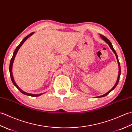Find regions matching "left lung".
<instances>
[{
  "instance_id": "left-lung-1",
  "label": "left lung",
  "mask_w": 132,
  "mask_h": 132,
  "mask_svg": "<svg viewBox=\"0 0 132 132\" xmlns=\"http://www.w3.org/2000/svg\"><path fill=\"white\" fill-rule=\"evenodd\" d=\"M100 37H101V38H102L103 39V40L105 42V43H107V44H108V45L109 46V47H110V48L112 49V50L113 52L114 53V54H115V55H116L117 61V62H118V64H119V75H118V78H117V81H116V83H115V85H114V86L113 87V88H112V89H111V90H109L108 92H106V93L104 95H102V96H97L96 97H102L105 96H106V95H107L108 94H109V93H110V92H111L113 90V89H114V88H115L116 86L117 85V84H118V83H119V79H120V74H121V68H120V64L119 61L118 56H117V54H116V51H115V50L114 49L113 47V46H112V44H111V43L110 42V41H109L107 38H106V37H105V36H103V35H100Z\"/></svg>"
}]
</instances>
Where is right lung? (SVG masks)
I'll return each instance as SVG.
<instances>
[{
	"instance_id": "obj_1",
	"label": "right lung",
	"mask_w": 132,
	"mask_h": 132,
	"mask_svg": "<svg viewBox=\"0 0 132 132\" xmlns=\"http://www.w3.org/2000/svg\"><path fill=\"white\" fill-rule=\"evenodd\" d=\"M33 33H34V32H32L31 33H30L29 35H28L27 36H26V37H25L23 40L21 41V42L20 43V44L19 45L17 46V47L16 48L15 50L13 52V56L12 58H11V61H10V68H9V70H10V76H11V80H12V82L13 83V84L14 85H15L16 86V87L18 88L19 90L20 91L22 94H23L24 95H28V96H33V97H36V96H40V95H41L42 94H29V93H27V92H26L23 91V90H22L19 87L16 85V82H15V80H14L13 79V74H12V65H13V61H14V59H15V56L17 54V53H18L19 49H20V47L23 44V43H24L25 41H26L28 38L30 36H32Z\"/></svg>"
}]
</instances>
